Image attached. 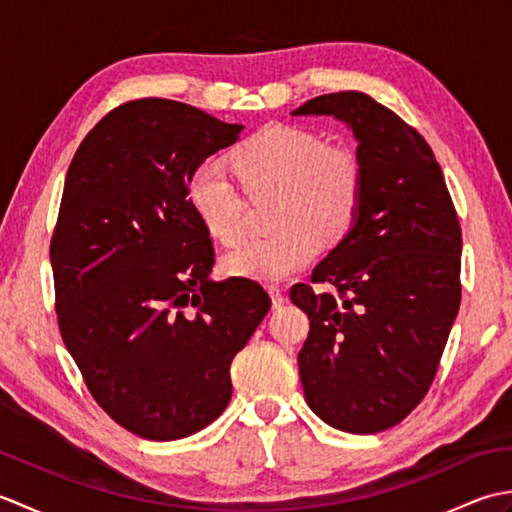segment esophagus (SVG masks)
Wrapping results in <instances>:
<instances>
[{
  "label": "esophagus",
  "instance_id": "esophagus-1",
  "mask_svg": "<svg viewBox=\"0 0 512 512\" xmlns=\"http://www.w3.org/2000/svg\"><path fill=\"white\" fill-rule=\"evenodd\" d=\"M270 297H273V308H281L286 301V288L281 286H270Z\"/></svg>",
  "mask_w": 512,
  "mask_h": 512
}]
</instances>
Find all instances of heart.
<instances>
[{"mask_svg":"<svg viewBox=\"0 0 512 512\" xmlns=\"http://www.w3.org/2000/svg\"><path fill=\"white\" fill-rule=\"evenodd\" d=\"M233 171L250 200L277 195L270 237H250L226 255L231 275L281 281L306 268L323 242L350 233L363 200V165L350 147L328 145L297 125H268L233 154ZM187 198L215 239L235 244L244 233L246 202L217 160L191 171Z\"/></svg>","mask_w":512,"mask_h":512,"instance_id":"1","label":"heart"}]
</instances>
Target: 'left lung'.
<instances>
[{
	"instance_id": "1",
	"label": "left lung",
	"mask_w": 512,
	"mask_h": 512,
	"mask_svg": "<svg viewBox=\"0 0 512 512\" xmlns=\"http://www.w3.org/2000/svg\"><path fill=\"white\" fill-rule=\"evenodd\" d=\"M352 127L363 200L352 231L290 299L308 314L299 376L334 429L378 433L416 409L438 374L462 284V228L442 169L416 129L363 92L321 94L292 116Z\"/></svg>"
}]
</instances>
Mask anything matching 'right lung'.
<instances>
[{
    "label": "right lung",
    "instance_id": "add662e5",
    "mask_svg": "<svg viewBox=\"0 0 512 512\" xmlns=\"http://www.w3.org/2000/svg\"><path fill=\"white\" fill-rule=\"evenodd\" d=\"M242 125L169 99L127 101L83 138L50 239L61 339L114 422L187 438L231 402V363L270 310L253 279L211 281L191 171Z\"/></svg>",
    "mask_w": 512,
    "mask_h": 512
}]
</instances>
